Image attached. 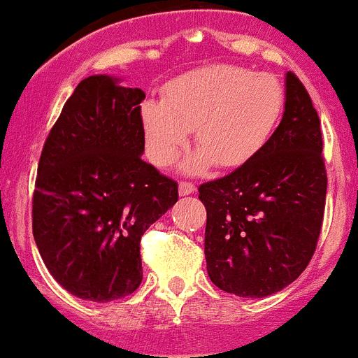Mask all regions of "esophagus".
Returning <instances> with one entry per match:
<instances>
[{
  "instance_id": "34e87169",
  "label": "esophagus",
  "mask_w": 358,
  "mask_h": 358,
  "mask_svg": "<svg viewBox=\"0 0 358 358\" xmlns=\"http://www.w3.org/2000/svg\"><path fill=\"white\" fill-rule=\"evenodd\" d=\"M194 191H196V187H194L193 182H179V194L180 196H187V194H193Z\"/></svg>"
}]
</instances>
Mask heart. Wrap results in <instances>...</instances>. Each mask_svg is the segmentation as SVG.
Here are the masks:
<instances>
[{
    "label": "heart",
    "instance_id": "heart-1",
    "mask_svg": "<svg viewBox=\"0 0 358 358\" xmlns=\"http://www.w3.org/2000/svg\"><path fill=\"white\" fill-rule=\"evenodd\" d=\"M284 111V90L271 74H252L236 66L189 71L167 83L164 101L141 106L146 150L167 167L193 130L198 150L182 171L200 174L212 164L236 169L252 160L270 141Z\"/></svg>",
    "mask_w": 358,
    "mask_h": 358
}]
</instances>
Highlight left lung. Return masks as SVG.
Wrapping results in <instances>:
<instances>
[{"mask_svg":"<svg viewBox=\"0 0 358 358\" xmlns=\"http://www.w3.org/2000/svg\"><path fill=\"white\" fill-rule=\"evenodd\" d=\"M198 191L212 284L240 298H266L303 273L320 235L327 174L320 120L296 74H285L284 116L266 146Z\"/></svg>","mask_w":358,"mask_h":358,"instance_id":"8db88e82","label":"left lung"}]
</instances>
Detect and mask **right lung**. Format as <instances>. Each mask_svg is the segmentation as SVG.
Wrapping results in <instances>:
<instances>
[{"mask_svg": "<svg viewBox=\"0 0 358 358\" xmlns=\"http://www.w3.org/2000/svg\"><path fill=\"white\" fill-rule=\"evenodd\" d=\"M141 88L94 74L74 88L38 165L33 235L52 277L80 299L125 298L143 282L141 236L178 201L143 160Z\"/></svg>", "mask_w": 358, "mask_h": 358, "instance_id": "right-lung-1", "label": "right lung"}]
</instances>
